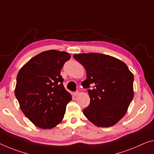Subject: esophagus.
Wrapping results in <instances>:
<instances>
[{
  "mask_svg": "<svg viewBox=\"0 0 154 154\" xmlns=\"http://www.w3.org/2000/svg\"><path fill=\"white\" fill-rule=\"evenodd\" d=\"M73 94H74L75 96H77V95L79 94V92H78V91H75V92H74V93H73Z\"/></svg>",
  "mask_w": 154,
  "mask_h": 154,
  "instance_id": "obj_1",
  "label": "esophagus"
}]
</instances>
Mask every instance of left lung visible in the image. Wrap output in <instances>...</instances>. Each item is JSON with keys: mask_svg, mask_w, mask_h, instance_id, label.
I'll return each mask as SVG.
<instances>
[{"mask_svg": "<svg viewBox=\"0 0 154 154\" xmlns=\"http://www.w3.org/2000/svg\"><path fill=\"white\" fill-rule=\"evenodd\" d=\"M73 57L86 70L82 84L88 88L90 102L83 110L85 116L98 127L115 125L133 99V74L125 63L109 55L91 53Z\"/></svg>", "mask_w": 154, "mask_h": 154, "instance_id": "left-lung-1", "label": "left lung"}]
</instances>
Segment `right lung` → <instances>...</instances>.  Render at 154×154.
Returning <instances> with one entry per match:
<instances>
[{
  "mask_svg": "<svg viewBox=\"0 0 154 154\" xmlns=\"http://www.w3.org/2000/svg\"><path fill=\"white\" fill-rule=\"evenodd\" d=\"M70 58L66 52L44 51L31 58L18 73L16 97L24 115L38 128H53L64 118L72 99L64 88L60 72Z\"/></svg>",
  "mask_w": 154,
  "mask_h": 154,
  "instance_id": "right-lung-1",
  "label": "right lung"
}]
</instances>
